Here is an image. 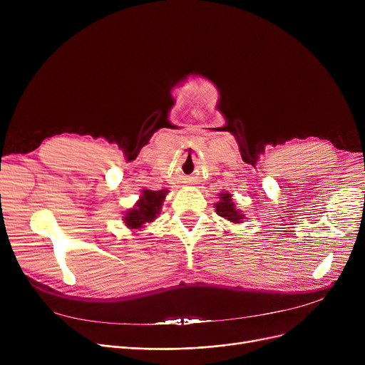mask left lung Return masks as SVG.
I'll use <instances>...</instances> for the list:
<instances>
[{"label":"left lung","instance_id":"left-lung-1","mask_svg":"<svg viewBox=\"0 0 365 365\" xmlns=\"http://www.w3.org/2000/svg\"><path fill=\"white\" fill-rule=\"evenodd\" d=\"M216 213L227 220L238 222L244 219V215L235 208V204L232 202V198L229 194H220V201L216 202Z\"/></svg>","mask_w":365,"mask_h":365}]
</instances>
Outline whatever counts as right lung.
Returning a JSON list of instances; mask_svg holds the SVG:
<instances>
[{"label":"right lung","mask_w":365,"mask_h":365,"mask_svg":"<svg viewBox=\"0 0 365 365\" xmlns=\"http://www.w3.org/2000/svg\"><path fill=\"white\" fill-rule=\"evenodd\" d=\"M168 190H143V195L136 204V208L130 210L125 215V225L131 229H138L145 223L155 220L157 215H160L161 204Z\"/></svg>","instance_id":"right-lung-1"}]
</instances>
